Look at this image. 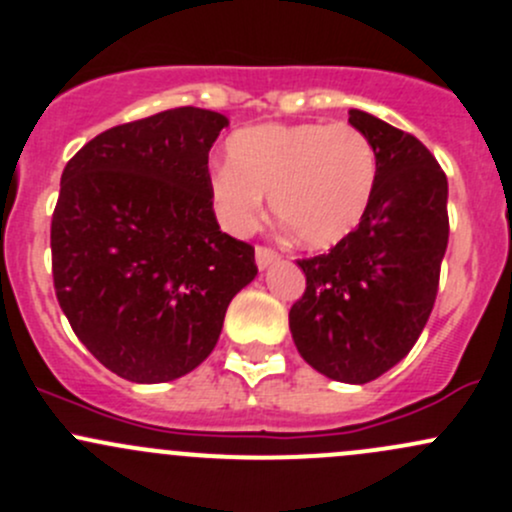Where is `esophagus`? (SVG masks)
Wrapping results in <instances>:
<instances>
[{
    "label": "esophagus",
    "mask_w": 512,
    "mask_h": 512,
    "mask_svg": "<svg viewBox=\"0 0 512 512\" xmlns=\"http://www.w3.org/2000/svg\"><path fill=\"white\" fill-rule=\"evenodd\" d=\"M277 260H279V255L272 250V247H257L255 250V262L260 270H267V267L274 265Z\"/></svg>",
    "instance_id": "esophagus-1"
}]
</instances>
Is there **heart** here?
Segmentation results:
<instances>
[{
    "label": "heart",
    "instance_id": "heart-1",
    "mask_svg": "<svg viewBox=\"0 0 512 512\" xmlns=\"http://www.w3.org/2000/svg\"><path fill=\"white\" fill-rule=\"evenodd\" d=\"M378 181L370 139L348 122L245 127L228 139V164L211 176L220 223L235 235L272 211L304 247L326 250L355 233Z\"/></svg>",
    "mask_w": 512,
    "mask_h": 512
}]
</instances>
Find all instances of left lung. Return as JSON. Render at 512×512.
<instances>
[{
  "instance_id": "obj_1",
  "label": "left lung",
  "mask_w": 512,
  "mask_h": 512,
  "mask_svg": "<svg viewBox=\"0 0 512 512\" xmlns=\"http://www.w3.org/2000/svg\"><path fill=\"white\" fill-rule=\"evenodd\" d=\"M378 181L363 223L331 252L297 265L306 292L289 311L294 346L326 378L363 385L395 368L427 326L449 242V184L412 134L363 110Z\"/></svg>"
}]
</instances>
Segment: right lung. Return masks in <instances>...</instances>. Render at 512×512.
<instances>
[{
    "instance_id": "right-lung-1",
    "label": "right lung",
    "mask_w": 512,
    "mask_h": 512,
    "mask_svg": "<svg viewBox=\"0 0 512 512\" xmlns=\"http://www.w3.org/2000/svg\"><path fill=\"white\" fill-rule=\"evenodd\" d=\"M228 117L176 107L117 125L68 161L51 220L53 284L85 348L132 383L211 355L255 250L213 213L208 152Z\"/></svg>"
}]
</instances>
